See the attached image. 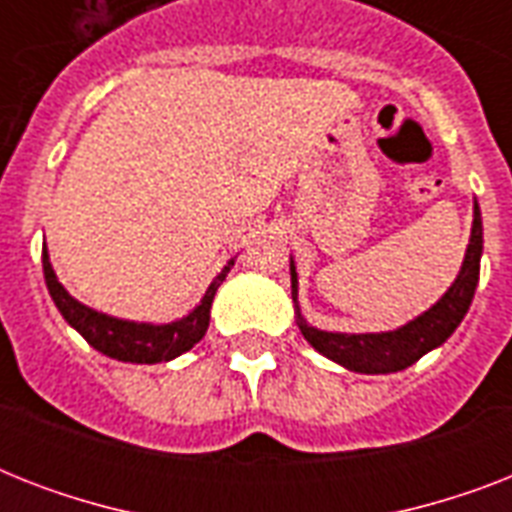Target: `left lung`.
Wrapping results in <instances>:
<instances>
[{"mask_svg": "<svg viewBox=\"0 0 512 512\" xmlns=\"http://www.w3.org/2000/svg\"><path fill=\"white\" fill-rule=\"evenodd\" d=\"M481 255H484V223H481V209L478 201L473 204V228H470V244L465 249V260L457 273L454 284L444 292V297L428 311L420 313L417 319L406 321L404 327L390 329V332H324L311 327L300 313L297 303V271L295 260L289 257V273H292V300H295L297 327L303 337L319 350L321 356L332 358L335 364L345 366L350 372L361 374H390L401 372L414 361H420L438 345H444L452 332L465 319L473 295L478 287V273H481Z\"/></svg>", "mask_w": 512, "mask_h": 512, "instance_id": "8db88e82", "label": "left lung"}]
</instances>
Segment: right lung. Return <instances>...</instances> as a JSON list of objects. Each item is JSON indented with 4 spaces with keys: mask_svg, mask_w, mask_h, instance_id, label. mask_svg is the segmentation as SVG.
<instances>
[{
    "mask_svg": "<svg viewBox=\"0 0 512 512\" xmlns=\"http://www.w3.org/2000/svg\"><path fill=\"white\" fill-rule=\"evenodd\" d=\"M42 268L52 303L58 305L60 316H63L84 340L90 342L92 348L100 350L103 356L116 358V361H130V364H162V361H172V358L183 356L185 350H191L201 337L207 335L209 308H212L217 287L223 284L228 271L233 268V260H228L223 271L212 279V284H209L204 297H201V303L196 305L188 316L170 321V324H148V321L116 319V316H108V313H100L95 311V308H90V305L79 303L76 297L68 295L66 287L60 284L55 271H52L47 247H42Z\"/></svg>",
    "mask_w": 512,
    "mask_h": 512,
    "instance_id": "obj_1",
    "label": "right lung"
}]
</instances>
